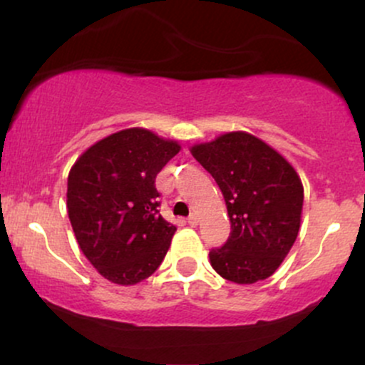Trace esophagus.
<instances>
[{
    "label": "esophagus",
    "instance_id": "esophagus-1",
    "mask_svg": "<svg viewBox=\"0 0 365 365\" xmlns=\"http://www.w3.org/2000/svg\"><path fill=\"white\" fill-rule=\"evenodd\" d=\"M187 223L190 226H197V225H199V217H197L195 215H190V216H188Z\"/></svg>",
    "mask_w": 365,
    "mask_h": 365
}]
</instances>
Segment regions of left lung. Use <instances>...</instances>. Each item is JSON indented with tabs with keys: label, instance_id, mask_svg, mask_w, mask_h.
Listing matches in <instances>:
<instances>
[{
	"label": "left lung",
	"instance_id": "obj_1",
	"mask_svg": "<svg viewBox=\"0 0 365 365\" xmlns=\"http://www.w3.org/2000/svg\"><path fill=\"white\" fill-rule=\"evenodd\" d=\"M216 180L232 232L209 252L220 276L238 284L269 278L299 235L304 187L290 163L245 132H230L192 148Z\"/></svg>",
	"mask_w": 365,
	"mask_h": 365
}]
</instances>
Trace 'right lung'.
<instances>
[{
    "label": "right lung",
    "mask_w": 365,
    "mask_h": 365,
    "mask_svg": "<svg viewBox=\"0 0 365 365\" xmlns=\"http://www.w3.org/2000/svg\"><path fill=\"white\" fill-rule=\"evenodd\" d=\"M175 140L128 128L96 142L68 175L66 207L81 250L116 284L149 278L177 226L159 215L156 177L178 154Z\"/></svg>",
    "instance_id": "right-lung-1"
}]
</instances>
